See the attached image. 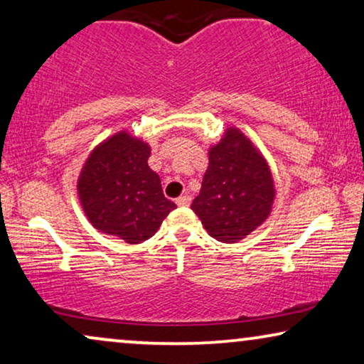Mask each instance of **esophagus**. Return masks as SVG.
Listing matches in <instances>:
<instances>
[{
    "mask_svg": "<svg viewBox=\"0 0 364 364\" xmlns=\"http://www.w3.org/2000/svg\"><path fill=\"white\" fill-rule=\"evenodd\" d=\"M189 203H191V196L189 194H183V196L176 199L178 206H189Z\"/></svg>",
    "mask_w": 364,
    "mask_h": 364,
    "instance_id": "esophagus-1",
    "label": "esophagus"
}]
</instances>
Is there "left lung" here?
Wrapping results in <instances>:
<instances>
[{
  "mask_svg": "<svg viewBox=\"0 0 364 364\" xmlns=\"http://www.w3.org/2000/svg\"><path fill=\"white\" fill-rule=\"evenodd\" d=\"M208 170L191 209L219 242H239L267 221L275 201L272 171L262 151L235 125L208 148Z\"/></svg>",
  "mask_w": 364,
  "mask_h": 364,
  "instance_id": "obj_1",
  "label": "left lung"
}]
</instances>
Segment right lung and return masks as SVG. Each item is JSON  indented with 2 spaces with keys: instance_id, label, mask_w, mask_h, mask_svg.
Here are the masks:
<instances>
[{
  "instance_id": "right-lung-1",
  "label": "right lung",
  "mask_w": 364,
  "mask_h": 364,
  "mask_svg": "<svg viewBox=\"0 0 364 364\" xmlns=\"http://www.w3.org/2000/svg\"><path fill=\"white\" fill-rule=\"evenodd\" d=\"M151 146L129 130L100 141L85 158L77 196L97 231L140 244L160 229L176 204L165 198L160 176L148 166Z\"/></svg>"
}]
</instances>
